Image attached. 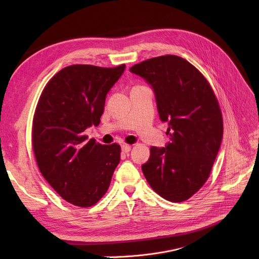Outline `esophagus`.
<instances>
[{
  "instance_id": "obj_1",
  "label": "esophagus",
  "mask_w": 259,
  "mask_h": 259,
  "mask_svg": "<svg viewBox=\"0 0 259 259\" xmlns=\"http://www.w3.org/2000/svg\"><path fill=\"white\" fill-rule=\"evenodd\" d=\"M131 148H132V146H131V145L123 144V145H122V151H123V152H125V153H127V152H130V151H131Z\"/></svg>"
}]
</instances>
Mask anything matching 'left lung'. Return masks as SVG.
I'll return each instance as SVG.
<instances>
[{"mask_svg": "<svg viewBox=\"0 0 259 259\" xmlns=\"http://www.w3.org/2000/svg\"><path fill=\"white\" fill-rule=\"evenodd\" d=\"M151 84L170 142L150 148L142 166L148 184L163 199L184 202L197 193L209 177L222 144L224 124L210 84L186 59L165 55L131 68Z\"/></svg>", "mask_w": 259, "mask_h": 259, "instance_id": "obj_1", "label": "left lung"}]
</instances>
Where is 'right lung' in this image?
I'll return each instance as SVG.
<instances>
[{"label": "right lung", "instance_id": "obj_1", "mask_svg": "<svg viewBox=\"0 0 259 259\" xmlns=\"http://www.w3.org/2000/svg\"><path fill=\"white\" fill-rule=\"evenodd\" d=\"M124 69L125 65L66 67L48 82L38 98L32 122L38 169L53 189L75 206L96 204L120 162V145L89 140L84 131L99 125L107 93Z\"/></svg>", "mask_w": 259, "mask_h": 259}]
</instances>
